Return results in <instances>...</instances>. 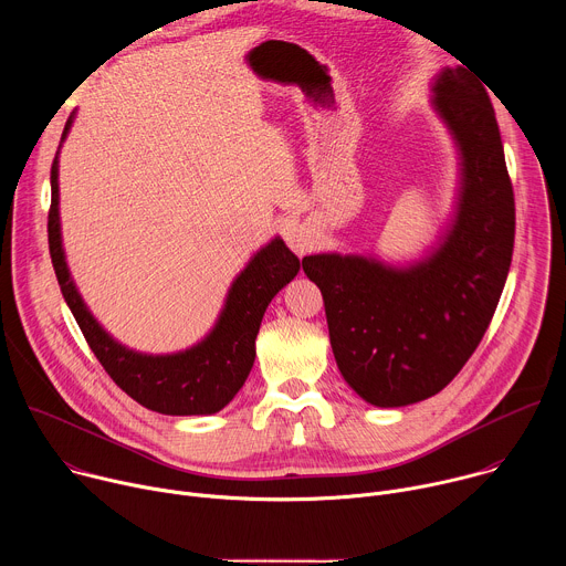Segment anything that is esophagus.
<instances>
[{"mask_svg": "<svg viewBox=\"0 0 566 566\" xmlns=\"http://www.w3.org/2000/svg\"><path fill=\"white\" fill-rule=\"evenodd\" d=\"M284 239H286V244H289V249L295 253V255H306V253H311L313 251V232L304 226V223H291V226H286L284 228Z\"/></svg>", "mask_w": 566, "mask_h": 566, "instance_id": "1", "label": "esophagus"}]
</instances>
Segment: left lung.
<instances>
[{"label":"left lung","mask_w":566,"mask_h":566,"mask_svg":"<svg viewBox=\"0 0 566 566\" xmlns=\"http://www.w3.org/2000/svg\"><path fill=\"white\" fill-rule=\"evenodd\" d=\"M430 94L459 156L454 210L434 247L406 264L369 253L302 260L325 297L338 369L376 408L426 400L461 371L491 325L513 258L515 199L486 90L457 64L434 75Z\"/></svg>","instance_id":"8db88e82"}]
</instances>
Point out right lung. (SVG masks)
Wrapping results in <instances>:
<instances>
[{
	"label": "right lung",
	"mask_w": 566,
	"mask_h": 566,
	"mask_svg": "<svg viewBox=\"0 0 566 566\" xmlns=\"http://www.w3.org/2000/svg\"><path fill=\"white\" fill-rule=\"evenodd\" d=\"M75 112L69 116L51 166L49 251L51 262L80 332L92 352L143 408L168 417H208L223 410L247 382L255 363V338L271 300L297 275L300 260L273 237L232 280L212 329L192 347L172 354H145L118 343L80 295L62 247L60 226V149L66 140Z\"/></svg>",
	"instance_id": "add662e5"
}]
</instances>
